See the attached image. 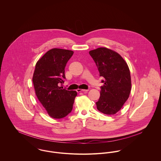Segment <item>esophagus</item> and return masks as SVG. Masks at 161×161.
<instances>
[{
	"label": "esophagus",
	"instance_id": "esophagus-1",
	"mask_svg": "<svg viewBox=\"0 0 161 161\" xmlns=\"http://www.w3.org/2000/svg\"><path fill=\"white\" fill-rule=\"evenodd\" d=\"M77 91L78 92H88L89 91V89H87V90H85V89H78L77 90Z\"/></svg>",
	"mask_w": 161,
	"mask_h": 161
}]
</instances>
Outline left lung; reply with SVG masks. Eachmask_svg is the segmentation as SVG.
I'll return each instance as SVG.
<instances>
[{
    "mask_svg": "<svg viewBox=\"0 0 161 161\" xmlns=\"http://www.w3.org/2000/svg\"><path fill=\"white\" fill-rule=\"evenodd\" d=\"M104 78L97 108L105 115H115L128 100L131 89L130 71L124 59L115 51L98 47L89 51Z\"/></svg>",
    "mask_w": 161,
    "mask_h": 161,
    "instance_id": "left-lung-1",
    "label": "left lung"
}]
</instances>
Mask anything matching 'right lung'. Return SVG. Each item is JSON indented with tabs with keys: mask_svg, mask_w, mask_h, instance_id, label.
Segmentation results:
<instances>
[{
	"mask_svg": "<svg viewBox=\"0 0 161 161\" xmlns=\"http://www.w3.org/2000/svg\"><path fill=\"white\" fill-rule=\"evenodd\" d=\"M74 52L53 48L37 61L32 80L36 95L49 116L59 119L70 113L77 92L61 89L65 67Z\"/></svg>",
	"mask_w": 161,
	"mask_h": 161,
	"instance_id": "obj_1",
	"label": "right lung"
}]
</instances>
